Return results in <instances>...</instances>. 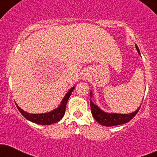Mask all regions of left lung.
<instances>
[{"mask_svg":"<svg viewBox=\"0 0 157 157\" xmlns=\"http://www.w3.org/2000/svg\"><path fill=\"white\" fill-rule=\"evenodd\" d=\"M136 48L137 51L140 53V49H139L138 46L136 44ZM90 107L91 112H92L94 119L98 123L105 126H117V125L124 124V123H126L129 121H130L137 114L141 105L139 107L136 111H135L134 113H129V114H115V113L109 114V113H105L100 109L97 105L92 103V101H90Z\"/></svg>","mask_w":157,"mask_h":157,"instance_id":"8db88e82","label":"left lung"}]
</instances>
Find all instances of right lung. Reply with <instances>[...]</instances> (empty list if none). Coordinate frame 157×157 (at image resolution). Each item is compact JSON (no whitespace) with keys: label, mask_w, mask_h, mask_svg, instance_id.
Segmentation results:
<instances>
[{"label":"right lung","mask_w":157,"mask_h":157,"mask_svg":"<svg viewBox=\"0 0 157 157\" xmlns=\"http://www.w3.org/2000/svg\"><path fill=\"white\" fill-rule=\"evenodd\" d=\"M75 87L71 88L68 93L65 95L64 97L63 100L62 101V103L59 105V108L53 110V111L50 112V113H44V114H31V113H28L26 112L23 111L21 108H19L17 105V108L18 109L19 112L22 114V116L27 119L28 120L31 121V122H35L37 124L40 125H51L55 123V122H59L61 119L63 118L64 115H65V108H66V104L68 102V98H69L70 95H71V92L74 90Z\"/></svg>","instance_id":"right-lung-1"}]
</instances>
